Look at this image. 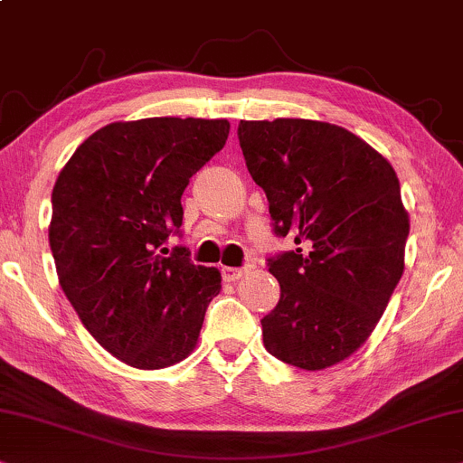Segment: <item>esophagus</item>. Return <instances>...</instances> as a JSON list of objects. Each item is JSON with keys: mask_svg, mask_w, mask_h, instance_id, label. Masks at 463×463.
Returning a JSON list of instances; mask_svg holds the SVG:
<instances>
[{"mask_svg": "<svg viewBox=\"0 0 463 463\" xmlns=\"http://www.w3.org/2000/svg\"><path fill=\"white\" fill-rule=\"evenodd\" d=\"M248 267L245 269H231V267H224L222 269V277H224V281H237V279H241V277L248 273Z\"/></svg>", "mask_w": 463, "mask_h": 463, "instance_id": "1", "label": "esophagus"}]
</instances>
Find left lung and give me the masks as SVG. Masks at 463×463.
Masks as SVG:
<instances>
[{"label": "left lung", "instance_id": "left-lung-1", "mask_svg": "<svg viewBox=\"0 0 463 463\" xmlns=\"http://www.w3.org/2000/svg\"><path fill=\"white\" fill-rule=\"evenodd\" d=\"M237 135L275 235L296 243L269 258L281 296L262 317L264 347L286 364L324 371L366 343L404 273L411 224L398 175L330 122L241 120Z\"/></svg>", "mask_w": 463, "mask_h": 463}]
</instances>
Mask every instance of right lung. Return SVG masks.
I'll return each mask as SVG.
<instances>
[{"label":"right lung","mask_w":463,"mask_h":463,"mask_svg":"<svg viewBox=\"0 0 463 463\" xmlns=\"http://www.w3.org/2000/svg\"><path fill=\"white\" fill-rule=\"evenodd\" d=\"M228 120L112 122L78 146L52 188L48 239L80 322L120 362L158 371L193 354L218 269L193 264L180 232L190 177L226 144Z\"/></svg>","instance_id":"1"}]
</instances>
